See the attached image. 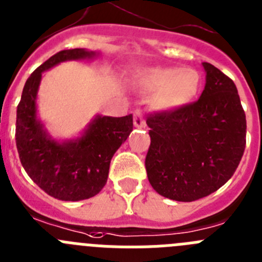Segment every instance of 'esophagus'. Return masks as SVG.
I'll return each instance as SVG.
<instances>
[{
  "label": "esophagus",
  "mask_w": 262,
  "mask_h": 262,
  "mask_svg": "<svg viewBox=\"0 0 262 262\" xmlns=\"http://www.w3.org/2000/svg\"><path fill=\"white\" fill-rule=\"evenodd\" d=\"M134 124H135V127H138V128L145 127V119H144L143 113H141L140 109H136L135 112H134Z\"/></svg>",
  "instance_id": "34e87169"
}]
</instances>
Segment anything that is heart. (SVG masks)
<instances>
[{"instance_id":"1","label":"heart","mask_w":262,"mask_h":262,"mask_svg":"<svg viewBox=\"0 0 262 262\" xmlns=\"http://www.w3.org/2000/svg\"><path fill=\"white\" fill-rule=\"evenodd\" d=\"M131 81L143 92H153L150 105L158 110H174L195 100L201 76L195 69L145 67L133 74Z\"/></svg>"}]
</instances>
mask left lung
<instances>
[{
	"mask_svg": "<svg viewBox=\"0 0 262 262\" xmlns=\"http://www.w3.org/2000/svg\"><path fill=\"white\" fill-rule=\"evenodd\" d=\"M203 66L206 83L198 101L147 117L148 179L171 200L195 201L217 191L246 149V113L236 85L213 64Z\"/></svg>",
	"mask_w": 262,
	"mask_h": 262,
	"instance_id": "8db88e82",
	"label": "left lung"
}]
</instances>
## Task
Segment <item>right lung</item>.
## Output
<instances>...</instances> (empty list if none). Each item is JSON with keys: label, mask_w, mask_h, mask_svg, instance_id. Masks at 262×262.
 Returning a JSON list of instances; mask_svg holds the SVG:
<instances>
[{"label": "right lung", "mask_w": 262, "mask_h": 262, "mask_svg": "<svg viewBox=\"0 0 262 262\" xmlns=\"http://www.w3.org/2000/svg\"><path fill=\"white\" fill-rule=\"evenodd\" d=\"M85 49L61 50L27 79L16 109L15 141L30 178L48 195L63 201L93 198L104 188L110 160L133 131V114L121 118L97 117L81 138L67 143L52 140L36 118V96L41 74L69 59L91 58Z\"/></svg>", "instance_id": "obj_1"}]
</instances>
